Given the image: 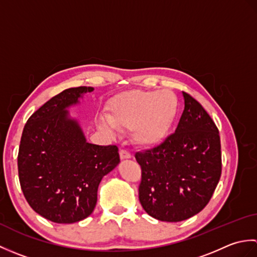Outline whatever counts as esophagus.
<instances>
[{
  "instance_id": "esophagus-1",
  "label": "esophagus",
  "mask_w": 257,
  "mask_h": 257,
  "mask_svg": "<svg viewBox=\"0 0 257 257\" xmlns=\"http://www.w3.org/2000/svg\"><path fill=\"white\" fill-rule=\"evenodd\" d=\"M119 156H120V159H121V160L130 159V158H132V155H130L127 150H123V149L119 151Z\"/></svg>"
}]
</instances>
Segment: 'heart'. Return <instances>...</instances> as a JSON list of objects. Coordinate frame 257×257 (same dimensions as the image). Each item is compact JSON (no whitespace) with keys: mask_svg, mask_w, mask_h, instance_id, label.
<instances>
[{"mask_svg":"<svg viewBox=\"0 0 257 257\" xmlns=\"http://www.w3.org/2000/svg\"><path fill=\"white\" fill-rule=\"evenodd\" d=\"M179 110V98L170 90L127 91L113 98L107 118L98 119V125L107 132L132 130L136 145L154 148L171 133Z\"/></svg>","mask_w":257,"mask_h":257,"instance_id":"obj_1","label":"heart"}]
</instances>
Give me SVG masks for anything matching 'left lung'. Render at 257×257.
Wrapping results in <instances>:
<instances>
[{
  "instance_id": "obj_1",
  "label": "left lung",
  "mask_w": 257,
  "mask_h": 257,
  "mask_svg": "<svg viewBox=\"0 0 257 257\" xmlns=\"http://www.w3.org/2000/svg\"><path fill=\"white\" fill-rule=\"evenodd\" d=\"M174 134L154 149L137 152L141 167L139 201L159 221L180 222L209 203L221 177V143L216 125L187 92Z\"/></svg>"
}]
</instances>
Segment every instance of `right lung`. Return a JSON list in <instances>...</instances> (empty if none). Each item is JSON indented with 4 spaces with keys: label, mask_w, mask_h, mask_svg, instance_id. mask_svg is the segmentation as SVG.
<instances>
[{
    "label": "right lung",
    "mask_w": 257,
    "mask_h": 257,
    "mask_svg": "<svg viewBox=\"0 0 257 257\" xmlns=\"http://www.w3.org/2000/svg\"><path fill=\"white\" fill-rule=\"evenodd\" d=\"M92 87H75L45 102L27 120L18 167L22 191L31 207L55 223L86 219L97 203L101 179L119 162L116 146L87 143L68 108Z\"/></svg>",
    "instance_id": "1"
}]
</instances>
